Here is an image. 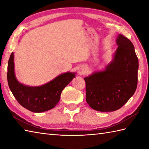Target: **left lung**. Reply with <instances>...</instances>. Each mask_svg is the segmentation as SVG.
<instances>
[{"mask_svg":"<svg viewBox=\"0 0 149 149\" xmlns=\"http://www.w3.org/2000/svg\"><path fill=\"white\" fill-rule=\"evenodd\" d=\"M111 63L102 72L84 77L86 99L91 108L102 112L118 110L133 95L138 84V59L133 44L122 34Z\"/></svg>","mask_w":149,"mask_h":149,"instance_id":"1","label":"left lung"}]
</instances>
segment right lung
Listing matches in <instances>:
<instances>
[{"mask_svg": "<svg viewBox=\"0 0 149 149\" xmlns=\"http://www.w3.org/2000/svg\"><path fill=\"white\" fill-rule=\"evenodd\" d=\"M13 60L12 52L8 65L9 87L18 102L32 112L41 113L54 108L60 100L63 90L75 77L74 73L66 72L43 86H25L18 83L15 77Z\"/></svg>", "mask_w": 149, "mask_h": 149, "instance_id": "1", "label": "right lung"}]
</instances>
